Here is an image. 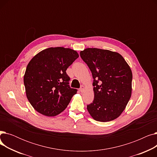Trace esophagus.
<instances>
[{"instance_id":"esophagus-1","label":"esophagus","mask_w":157,"mask_h":157,"mask_svg":"<svg viewBox=\"0 0 157 157\" xmlns=\"http://www.w3.org/2000/svg\"><path fill=\"white\" fill-rule=\"evenodd\" d=\"M85 87L84 86H81V88H80V89H79L81 92H83L85 91Z\"/></svg>"}]
</instances>
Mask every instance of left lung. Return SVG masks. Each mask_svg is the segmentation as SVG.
Returning <instances> with one entry per match:
<instances>
[{
	"label": "left lung",
	"instance_id": "obj_1",
	"mask_svg": "<svg viewBox=\"0 0 157 157\" xmlns=\"http://www.w3.org/2000/svg\"><path fill=\"white\" fill-rule=\"evenodd\" d=\"M80 56L94 78V99L87 110L96 121L117 118L124 111L132 94V73L123 57L108 49L86 48Z\"/></svg>",
	"mask_w": 157,
	"mask_h": 157
}]
</instances>
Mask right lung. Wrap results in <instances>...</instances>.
<instances>
[{
	"mask_svg": "<svg viewBox=\"0 0 157 157\" xmlns=\"http://www.w3.org/2000/svg\"><path fill=\"white\" fill-rule=\"evenodd\" d=\"M78 57L72 49L55 47L41 51L29 62L24 85L29 102L38 113L55 117L67 108L77 89L69 86L66 70Z\"/></svg>",
	"mask_w": 157,
	"mask_h": 157,
	"instance_id": "obj_1",
	"label": "right lung"
}]
</instances>
